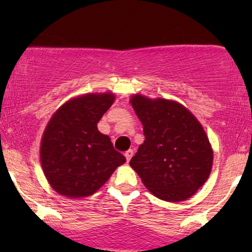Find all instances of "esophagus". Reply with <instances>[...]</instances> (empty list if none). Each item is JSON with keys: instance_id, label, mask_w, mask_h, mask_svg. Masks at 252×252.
<instances>
[{"instance_id": "esophagus-1", "label": "esophagus", "mask_w": 252, "mask_h": 252, "mask_svg": "<svg viewBox=\"0 0 252 252\" xmlns=\"http://www.w3.org/2000/svg\"><path fill=\"white\" fill-rule=\"evenodd\" d=\"M133 154H134V151H133L132 149H129V150H127V151H126V153H125V157H126L127 161H129V160H130V158L133 157Z\"/></svg>"}]
</instances>
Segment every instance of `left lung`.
Returning <instances> with one entry per match:
<instances>
[{"instance_id":"1","label":"left lung","mask_w":252,"mask_h":252,"mask_svg":"<svg viewBox=\"0 0 252 252\" xmlns=\"http://www.w3.org/2000/svg\"><path fill=\"white\" fill-rule=\"evenodd\" d=\"M130 104L146 140L129 165L159 199L189 198L205 184L212 168L213 151L202 125L175 101L136 94Z\"/></svg>"}]
</instances>
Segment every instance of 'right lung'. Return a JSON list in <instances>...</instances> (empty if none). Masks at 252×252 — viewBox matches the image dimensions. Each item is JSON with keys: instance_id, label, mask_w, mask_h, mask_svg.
I'll return each instance as SVG.
<instances>
[{"instance_id": "add662e5", "label": "right lung", "mask_w": 252, "mask_h": 252, "mask_svg": "<svg viewBox=\"0 0 252 252\" xmlns=\"http://www.w3.org/2000/svg\"><path fill=\"white\" fill-rule=\"evenodd\" d=\"M115 102L112 93L86 94L64 103L48 123L40 147L43 173L58 194L93 195L126 161L97 123Z\"/></svg>"}]
</instances>
